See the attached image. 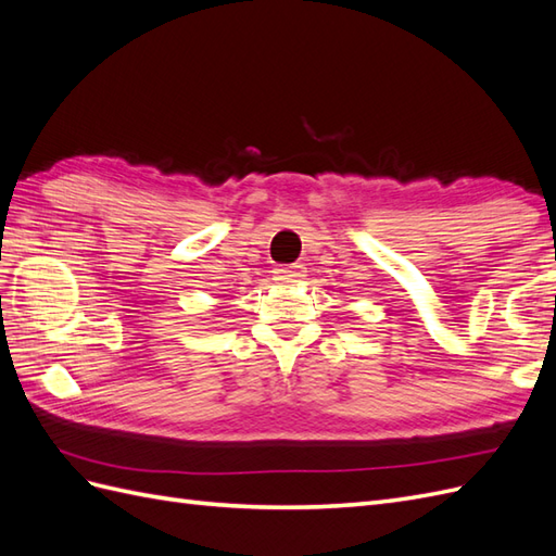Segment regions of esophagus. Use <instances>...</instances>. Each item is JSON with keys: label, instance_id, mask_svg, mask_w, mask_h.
<instances>
[{"label": "esophagus", "instance_id": "34e87169", "mask_svg": "<svg viewBox=\"0 0 556 556\" xmlns=\"http://www.w3.org/2000/svg\"><path fill=\"white\" fill-rule=\"evenodd\" d=\"M306 276V271H304V266L301 264H294V266H282V268H276V278L274 280H278V282H282V285H290V282H299L301 278Z\"/></svg>", "mask_w": 556, "mask_h": 556}]
</instances>
